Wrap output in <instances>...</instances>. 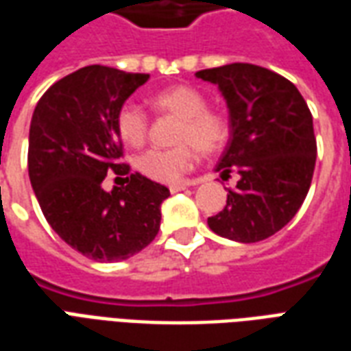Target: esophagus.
<instances>
[{"label":"esophagus","instance_id":"obj_1","mask_svg":"<svg viewBox=\"0 0 351 351\" xmlns=\"http://www.w3.org/2000/svg\"><path fill=\"white\" fill-rule=\"evenodd\" d=\"M188 186H190V184H171V186H169V190H171V193H176V191L186 190Z\"/></svg>","mask_w":351,"mask_h":351}]
</instances>
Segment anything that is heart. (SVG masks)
<instances>
[{
	"mask_svg": "<svg viewBox=\"0 0 351 351\" xmlns=\"http://www.w3.org/2000/svg\"><path fill=\"white\" fill-rule=\"evenodd\" d=\"M150 107L160 114L178 118L173 148H154L137 158V169L154 182L176 184L191 171L197 150L203 156L220 152L229 138V122L220 110L206 107V97L195 88L176 84L156 92ZM116 131L128 146H143L148 135L145 110L133 103L123 105L116 114Z\"/></svg>",
	"mask_w": 351,
	"mask_h": 351,
	"instance_id": "obj_1",
	"label": "heart"
}]
</instances>
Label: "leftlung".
<instances>
[{"label":"left lung","mask_w":351,"mask_h":351,"mask_svg":"<svg viewBox=\"0 0 351 351\" xmlns=\"http://www.w3.org/2000/svg\"><path fill=\"white\" fill-rule=\"evenodd\" d=\"M195 77L220 88L229 108V143L216 171L239 175L208 228L237 243L265 241L308 193L317 152L308 105L293 82L259 65H221Z\"/></svg>","instance_id":"1"}]
</instances>
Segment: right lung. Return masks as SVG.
I'll return each instance as SVG.
<instances>
[{"instance_id": "add662e5", "label": "right lung", "mask_w": 351, "mask_h": 351, "mask_svg": "<svg viewBox=\"0 0 351 351\" xmlns=\"http://www.w3.org/2000/svg\"><path fill=\"white\" fill-rule=\"evenodd\" d=\"M150 75L88 65L54 82L32 116L27 173L45 218L82 256L122 261L152 243L169 190L141 173L103 190L110 171L125 175L116 114Z\"/></svg>"}]
</instances>
